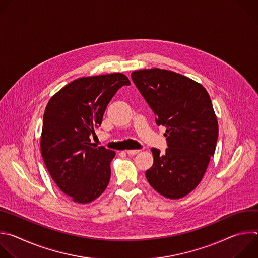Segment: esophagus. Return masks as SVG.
Returning <instances> with one entry per match:
<instances>
[{
  "label": "esophagus",
  "instance_id": "obj_1",
  "mask_svg": "<svg viewBox=\"0 0 258 258\" xmlns=\"http://www.w3.org/2000/svg\"><path fill=\"white\" fill-rule=\"evenodd\" d=\"M139 152H140V150H127V151H126V153H127L128 155H131V156H134V155L138 154Z\"/></svg>",
  "mask_w": 258,
  "mask_h": 258
}]
</instances>
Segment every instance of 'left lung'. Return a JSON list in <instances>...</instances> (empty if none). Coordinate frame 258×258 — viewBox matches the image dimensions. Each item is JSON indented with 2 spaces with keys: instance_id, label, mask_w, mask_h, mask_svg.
Here are the masks:
<instances>
[{
  "instance_id": "1",
  "label": "left lung",
  "mask_w": 258,
  "mask_h": 258,
  "mask_svg": "<svg viewBox=\"0 0 258 258\" xmlns=\"http://www.w3.org/2000/svg\"><path fill=\"white\" fill-rule=\"evenodd\" d=\"M132 80L156 124L166 126L165 153L151 149L154 162L146 177L164 197L181 198L198 186L215 151L218 125L210 97L200 84L169 70H137Z\"/></svg>"
}]
</instances>
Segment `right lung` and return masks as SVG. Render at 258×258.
<instances>
[{
	"label": "right lung",
	"instance_id": "1",
	"mask_svg": "<svg viewBox=\"0 0 258 258\" xmlns=\"http://www.w3.org/2000/svg\"><path fill=\"white\" fill-rule=\"evenodd\" d=\"M131 82L122 73L82 78L49 101L43 121L41 151L59 189L78 203H89L107 188L115 152L96 147L90 137L102 123L110 100Z\"/></svg>",
	"mask_w": 258,
	"mask_h": 258
}]
</instances>
